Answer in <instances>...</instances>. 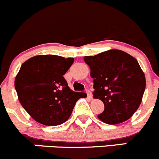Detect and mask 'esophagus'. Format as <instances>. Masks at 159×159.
I'll use <instances>...</instances> for the list:
<instances>
[{
  "label": "esophagus",
  "mask_w": 159,
  "mask_h": 159,
  "mask_svg": "<svg viewBox=\"0 0 159 159\" xmlns=\"http://www.w3.org/2000/svg\"><path fill=\"white\" fill-rule=\"evenodd\" d=\"M86 93H87V95H88V98H92V92L89 90H87L86 91Z\"/></svg>",
  "instance_id": "1"
}]
</instances>
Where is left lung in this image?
Segmentation results:
<instances>
[{"label": "left lung", "instance_id": "1", "mask_svg": "<svg viewBox=\"0 0 159 159\" xmlns=\"http://www.w3.org/2000/svg\"><path fill=\"white\" fill-rule=\"evenodd\" d=\"M93 78V98L105 106L98 118L107 124L127 120L141 105L146 86L145 75L138 61L120 50L85 56Z\"/></svg>", "mask_w": 159, "mask_h": 159}]
</instances>
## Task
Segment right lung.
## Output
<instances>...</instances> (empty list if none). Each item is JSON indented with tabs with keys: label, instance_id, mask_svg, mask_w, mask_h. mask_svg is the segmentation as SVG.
I'll return each instance as SVG.
<instances>
[{
	"label": "right lung",
	"instance_id": "obj_1",
	"mask_svg": "<svg viewBox=\"0 0 159 159\" xmlns=\"http://www.w3.org/2000/svg\"><path fill=\"white\" fill-rule=\"evenodd\" d=\"M73 57L37 55L21 64L15 87L22 107L36 122L46 126L64 124L76 102L87 96L69 88L63 75L74 63Z\"/></svg>",
	"mask_w": 159,
	"mask_h": 159
}]
</instances>
